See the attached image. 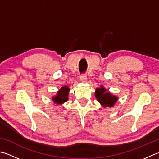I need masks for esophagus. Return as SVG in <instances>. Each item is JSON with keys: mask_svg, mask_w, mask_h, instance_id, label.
Returning a JSON list of instances; mask_svg holds the SVG:
<instances>
[{"mask_svg": "<svg viewBox=\"0 0 159 159\" xmlns=\"http://www.w3.org/2000/svg\"><path fill=\"white\" fill-rule=\"evenodd\" d=\"M80 79L83 83H86L87 81V76L85 74H80Z\"/></svg>", "mask_w": 159, "mask_h": 159, "instance_id": "1", "label": "esophagus"}]
</instances>
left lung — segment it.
<instances>
[{
	"label": "left lung",
	"mask_w": 159,
	"mask_h": 159,
	"mask_svg": "<svg viewBox=\"0 0 159 159\" xmlns=\"http://www.w3.org/2000/svg\"><path fill=\"white\" fill-rule=\"evenodd\" d=\"M95 96L97 101L105 107H113L118 101L117 96L107 92L103 86H101V88L96 89Z\"/></svg>",
	"instance_id": "left-lung-1"
}]
</instances>
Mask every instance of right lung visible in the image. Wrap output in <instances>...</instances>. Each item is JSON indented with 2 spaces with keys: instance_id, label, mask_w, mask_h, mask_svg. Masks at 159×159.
Returning <instances> with one entry per match:
<instances>
[{
  "instance_id": "add662e5",
  "label": "right lung",
  "mask_w": 159,
  "mask_h": 159,
  "mask_svg": "<svg viewBox=\"0 0 159 159\" xmlns=\"http://www.w3.org/2000/svg\"><path fill=\"white\" fill-rule=\"evenodd\" d=\"M70 88L68 86H64L59 89L57 96H53L52 100L56 104H63L68 100V94H69Z\"/></svg>"
}]
</instances>
